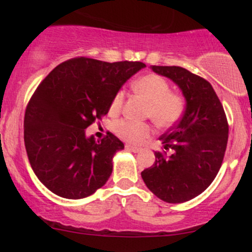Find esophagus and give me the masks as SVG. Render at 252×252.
Masks as SVG:
<instances>
[{"instance_id":"1","label":"esophagus","mask_w":252,"mask_h":252,"mask_svg":"<svg viewBox=\"0 0 252 252\" xmlns=\"http://www.w3.org/2000/svg\"><path fill=\"white\" fill-rule=\"evenodd\" d=\"M126 148L128 150H131L132 153L141 152V148H138V147H135V146H131V144H126Z\"/></svg>"}]
</instances>
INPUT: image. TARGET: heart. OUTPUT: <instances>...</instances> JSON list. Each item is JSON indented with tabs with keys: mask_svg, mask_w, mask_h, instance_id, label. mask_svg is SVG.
Here are the masks:
<instances>
[{
	"mask_svg": "<svg viewBox=\"0 0 252 252\" xmlns=\"http://www.w3.org/2000/svg\"><path fill=\"white\" fill-rule=\"evenodd\" d=\"M132 88L137 94L148 100L146 115L154 121L158 128L168 129L180 121L185 111V100L182 96L170 92L169 83L163 77L149 73L138 78ZM123 90L115 94L110 103V112L116 114L122 109L124 103ZM115 132L129 143H142L153 132L152 126L147 122L120 120L114 123Z\"/></svg>",
	"mask_w": 252,
	"mask_h": 252,
	"instance_id": "b5f03b06",
	"label": "heart"
}]
</instances>
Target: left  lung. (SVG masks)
<instances>
[{
  "label": "left lung",
  "mask_w": 252,
  "mask_h": 252,
  "mask_svg": "<svg viewBox=\"0 0 252 252\" xmlns=\"http://www.w3.org/2000/svg\"><path fill=\"white\" fill-rule=\"evenodd\" d=\"M152 70L182 90L186 109L161 136L163 150L155 152L154 164L141 175L158 199L179 204L201 194L218 174L226 150L227 118L206 79L180 66H152Z\"/></svg>",
  "instance_id": "obj_1"
}]
</instances>
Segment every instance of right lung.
Segmentation results:
<instances>
[{
	"instance_id": "obj_1",
	"label": "right lung",
	"mask_w": 252,
	"mask_h": 252,
	"mask_svg": "<svg viewBox=\"0 0 252 252\" xmlns=\"http://www.w3.org/2000/svg\"><path fill=\"white\" fill-rule=\"evenodd\" d=\"M143 67L140 62L78 57L40 83L26 108L25 146L34 173L51 192L83 199L105 185L112 158L124 144L111 132L96 142L85 129L108 114L115 94Z\"/></svg>"
}]
</instances>
